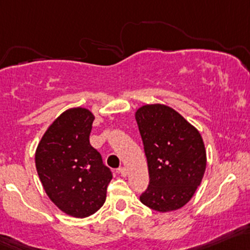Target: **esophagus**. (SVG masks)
Wrapping results in <instances>:
<instances>
[{
	"mask_svg": "<svg viewBox=\"0 0 250 250\" xmlns=\"http://www.w3.org/2000/svg\"><path fill=\"white\" fill-rule=\"evenodd\" d=\"M119 172L121 173V175H122V177H125V175H127V168H125V167H120L119 168Z\"/></svg>",
	"mask_w": 250,
	"mask_h": 250,
	"instance_id": "esophagus-1",
	"label": "esophagus"
}]
</instances>
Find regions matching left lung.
<instances>
[{"instance_id":"8db88e82","label":"left lung","mask_w":250,"mask_h":250,"mask_svg":"<svg viewBox=\"0 0 250 250\" xmlns=\"http://www.w3.org/2000/svg\"><path fill=\"white\" fill-rule=\"evenodd\" d=\"M135 119L149 172V185L140 201L159 212L180 209L201 185L207 167L201 134L164 104L141 106Z\"/></svg>"}]
</instances>
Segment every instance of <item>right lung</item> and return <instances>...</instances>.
I'll return each instance as SVG.
<instances>
[{
	"instance_id": "add662e5",
	"label": "right lung",
	"mask_w": 250,
	"mask_h": 250,
	"mask_svg": "<svg viewBox=\"0 0 250 250\" xmlns=\"http://www.w3.org/2000/svg\"><path fill=\"white\" fill-rule=\"evenodd\" d=\"M94 120L87 109H68L49 125L35 152L43 190L62 212L77 218L101 209L112 179L110 168L90 145Z\"/></svg>"
}]
</instances>
